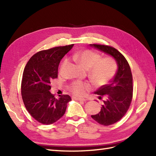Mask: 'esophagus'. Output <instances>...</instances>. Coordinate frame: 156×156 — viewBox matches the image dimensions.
Returning <instances> with one entry per match:
<instances>
[{
  "instance_id": "obj_1",
  "label": "esophagus",
  "mask_w": 156,
  "mask_h": 156,
  "mask_svg": "<svg viewBox=\"0 0 156 156\" xmlns=\"http://www.w3.org/2000/svg\"><path fill=\"white\" fill-rule=\"evenodd\" d=\"M72 99H74V100H76V101H86V99H84V98H80L75 97H72Z\"/></svg>"
}]
</instances>
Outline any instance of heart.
<instances>
[{"instance_id": "obj_1", "label": "heart", "mask_w": 156, "mask_h": 156, "mask_svg": "<svg viewBox=\"0 0 156 156\" xmlns=\"http://www.w3.org/2000/svg\"><path fill=\"white\" fill-rule=\"evenodd\" d=\"M101 55L90 49H85L73 53L72 58L85 68L88 69V76L96 85L102 87L110 81L117 70V63L110 56L101 58ZM64 59L60 66L62 71L67 64ZM92 88V85L87 82L74 81L69 85L68 89L76 97H84Z\"/></svg>"}]
</instances>
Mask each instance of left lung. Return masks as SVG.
Instances as JSON below:
<instances>
[{
    "instance_id": "left-lung-1",
    "label": "left lung",
    "mask_w": 156,
    "mask_h": 156,
    "mask_svg": "<svg viewBox=\"0 0 156 156\" xmlns=\"http://www.w3.org/2000/svg\"><path fill=\"white\" fill-rule=\"evenodd\" d=\"M90 46L112 55L118 65L113 79L94 92L103 104L98 114L91 115L98 123L111 125L123 117L130 107L133 98V76L127 60L117 49L110 45L90 44Z\"/></svg>"
}]
</instances>
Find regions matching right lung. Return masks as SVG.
<instances>
[{"label":"right lung","instance_id":"obj_1","mask_svg":"<svg viewBox=\"0 0 156 156\" xmlns=\"http://www.w3.org/2000/svg\"><path fill=\"white\" fill-rule=\"evenodd\" d=\"M74 44L38 51L29 59L23 71L21 95L25 107L36 121L50 125L64 115L71 101L68 94L56 98L51 94V81L58 78L59 62Z\"/></svg>","mask_w":156,"mask_h":156}]
</instances>
